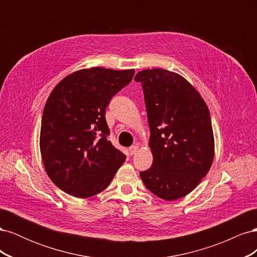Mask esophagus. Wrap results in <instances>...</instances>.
<instances>
[{
  "label": "esophagus",
  "instance_id": "esophagus-1",
  "mask_svg": "<svg viewBox=\"0 0 257 257\" xmlns=\"http://www.w3.org/2000/svg\"><path fill=\"white\" fill-rule=\"evenodd\" d=\"M128 150H130V153H131V155H134V154H136V152H137V150H138V146H137V145L131 146Z\"/></svg>",
  "mask_w": 257,
  "mask_h": 257
}]
</instances>
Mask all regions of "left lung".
<instances>
[{"label": "left lung", "mask_w": 257, "mask_h": 257, "mask_svg": "<svg viewBox=\"0 0 257 257\" xmlns=\"http://www.w3.org/2000/svg\"><path fill=\"white\" fill-rule=\"evenodd\" d=\"M142 82L153 163L141 172L146 188L165 200L188 195L211 167L214 141L205 100L182 76L162 68L135 76Z\"/></svg>", "instance_id": "left-lung-1"}]
</instances>
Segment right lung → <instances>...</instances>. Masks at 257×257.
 <instances>
[{"instance_id":"1","label":"right lung","mask_w":257,"mask_h":257,"mask_svg":"<svg viewBox=\"0 0 257 257\" xmlns=\"http://www.w3.org/2000/svg\"><path fill=\"white\" fill-rule=\"evenodd\" d=\"M134 69L93 67L60 81L45 105L41 153L51 181L78 198L104 191L126 157L108 141L105 111Z\"/></svg>"}]
</instances>
